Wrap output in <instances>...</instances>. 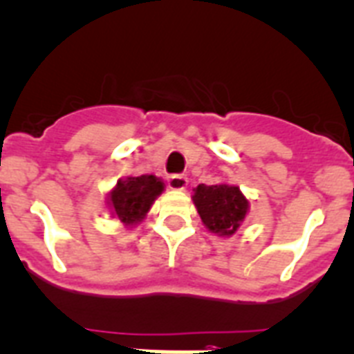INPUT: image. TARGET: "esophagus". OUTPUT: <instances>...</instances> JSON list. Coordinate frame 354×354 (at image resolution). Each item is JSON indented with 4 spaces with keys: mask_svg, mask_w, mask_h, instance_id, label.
<instances>
[{
    "mask_svg": "<svg viewBox=\"0 0 354 354\" xmlns=\"http://www.w3.org/2000/svg\"><path fill=\"white\" fill-rule=\"evenodd\" d=\"M167 185L171 190H185L187 189V178L183 174H173L167 178Z\"/></svg>",
    "mask_w": 354,
    "mask_h": 354,
    "instance_id": "obj_1",
    "label": "esophagus"
}]
</instances>
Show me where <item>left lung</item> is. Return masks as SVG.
I'll return each instance as SVG.
<instances>
[{
	"label": "left lung",
	"instance_id": "1",
	"mask_svg": "<svg viewBox=\"0 0 354 354\" xmlns=\"http://www.w3.org/2000/svg\"><path fill=\"white\" fill-rule=\"evenodd\" d=\"M192 201L206 229L218 236H232L248 212V199L234 185L201 183Z\"/></svg>",
	"mask_w": 354,
	"mask_h": 354
}]
</instances>
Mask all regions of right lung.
<instances>
[{"instance_id":"add662e5","label":"right lung","mask_w":354,"mask_h":354,"mask_svg":"<svg viewBox=\"0 0 354 354\" xmlns=\"http://www.w3.org/2000/svg\"><path fill=\"white\" fill-rule=\"evenodd\" d=\"M164 192V181L153 174L129 176L118 180L107 196V205L118 221L125 225H136L146 216L151 205Z\"/></svg>"}]
</instances>
